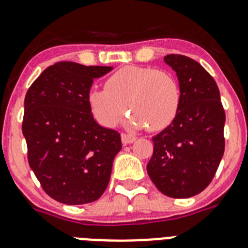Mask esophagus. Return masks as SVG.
I'll use <instances>...</instances> for the list:
<instances>
[{"instance_id": "esophagus-1", "label": "esophagus", "mask_w": 248, "mask_h": 248, "mask_svg": "<svg viewBox=\"0 0 248 248\" xmlns=\"http://www.w3.org/2000/svg\"><path fill=\"white\" fill-rule=\"evenodd\" d=\"M137 138L133 137V135H129V134H122V141L124 145H128V144L134 143Z\"/></svg>"}]
</instances>
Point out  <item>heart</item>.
Segmentation results:
<instances>
[{"label":"heart","mask_w":248,"mask_h":248,"mask_svg":"<svg viewBox=\"0 0 248 248\" xmlns=\"http://www.w3.org/2000/svg\"><path fill=\"white\" fill-rule=\"evenodd\" d=\"M180 103V85L171 73L140 65L119 68L105 80V89L89 93L94 117L108 128L125 118L129 107L131 128L163 130L175 120Z\"/></svg>","instance_id":"heart-1"}]
</instances>
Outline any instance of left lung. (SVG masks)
I'll return each instance as SVG.
<instances>
[{
	"label": "left lung",
	"mask_w": 248,
	"mask_h": 248,
	"mask_svg": "<svg viewBox=\"0 0 248 248\" xmlns=\"http://www.w3.org/2000/svg\"><path fill=\"white\" fill-rule=\"evenodd\" d=\"M176 72L181 91L174 122L153 138L154 153L146 170L169 198L200 194L214 179L225 151V110L220 91L209 72L181 54L164 57Z\"/></svg>",
	"instance_id": "left-lung-1"
}]
</instances>
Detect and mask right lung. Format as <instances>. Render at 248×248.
Returning <instances> with one entry per match:
<instances>
[{
    "instance_id": "1",
    "label": "right lung",
    "mask_w": 248,
    "mask_h": 248,
    "mask_svg": "<svg viewBox=\"0 0 248 248\" xmlns=\"http://www.w3.org/2000/svg\"><path fill=\"white\" fill-rule=\"evenodd\" d=\"M113 67L58 62L32 83L25 98L22 133L28 163L41 186L58 202L98 200L122 149L117 130L99 125L89 105L95 78Z\"/></svg>"
}]
</instances>
